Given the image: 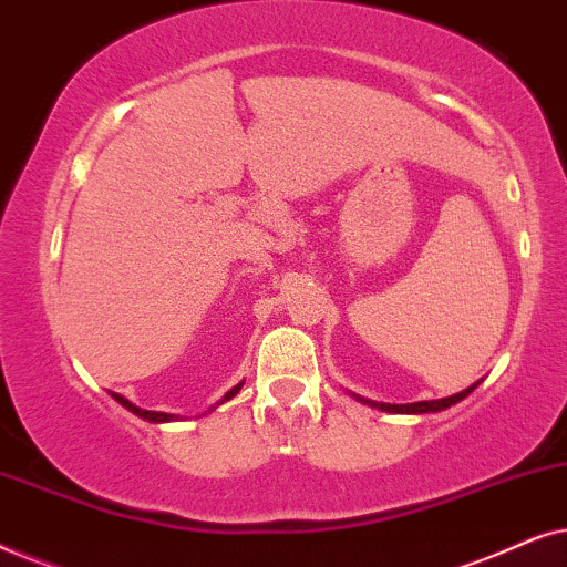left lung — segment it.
I'll return each instance as SVG.
<instances>
[{"instance_id":"1","label":"left lung","mask_w":567,"mask_h":567,"mask_svg":"<svg viewBox=\"0 0 567 567\" xmlns=\"http://www.w3.org/2000/svg\"><path fill=\"white\" fill-rule=\"evenodd\" d=\"M477 384L467 386V390H462L460 394H452V398H441V400H423V402H410V405H384V402H369V405H374L379 410H386V413H439V410H446L456 405V402L467 398V394L475 390Z\"/></svg>"}]
</instances>
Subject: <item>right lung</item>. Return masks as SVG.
<instances>
[{
    "mask_svg": "<svg viewBox=\"0 0 567 567\" xmlns=\"http://www.w3.org/2000/svg\"><path fill=\"white\" fill-rule=\"evenodd\" d=\"M239 386H243V384H237L235 390H229L227 394H224V400H231V398H235V394L239 392ZM113 398L118 400L123 408H128L131 413H136L138 417H144V421H152V423H165V421H173V415H167V413H154V410H142V408L131 405V402H128L126 398H121V394H113ZM224 400H221V402H224Z\"/></svg>",
    "mask_w": 567,
    "mask_h": 567,
    "instance_id": "right-lung-1",
    "label": "right lung"
}]
</instances>
